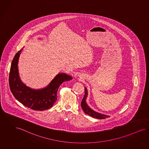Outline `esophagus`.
I'll list each match as a JSON object with an SVG mask.
<instances>
[{
	"mask_svg": "<svg viewBox=\"0 0 149 149\" xmlns=\"http://www.w3.org/2000/svg\"><path fill=\"white\" fill-rule=\"evenodd\" d=\"M79 76V77H80V78H82V77H81V76Z\"/></svg>",
	"mask_w": 149,
	"mask_h": 149,
	"instance_id": "obj_1",
	"label": "esophagus"
}]
</instances>
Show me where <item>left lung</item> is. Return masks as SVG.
Listing matches in <instances>:
<instances>
[{"instance_id":"1","label":"left lung","mask_w":149,"mask_h":149,"mask_svg":"<svg viewBox=\"0 0 149 149\" xmlns=\"http://www.w3.org/2000/svg\"><path fill=\"white\" fill-rule=\"evenodd\" d=\"M84 92H85L84 95V97H83L82 102H81V107L84 111V112L86 114H88L89 116H91L93 118L99 119H105L109 117V116L105 115L103 114H101V113H99L94 111L93 109H92L88 106V104L86 103V99L88 96V91H87V89L86 87H84Z\"/></svg>"}]
</instances>
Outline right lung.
I'll list each match as a JSON object with an SVG mask.
<instances>
[{
  "instance_id": "add662e5",
  "label": "right lung",
  "mask_w": 149,
  "mask_h": 149,
  "mask_svg": "<svg viewBox=\"0 0 149 149\" xmlns=\"http://www.w3.org/2000/svg\"><path fill=\"white\" fill-rule=\"evenodd\" d=\"M23 49L17 52L11 62L9 77L11 93L20 103L33 110L41 111L49 109L57 100V92L60 86L73 78L66 73H61L57 74L45 88L35 89L26 86L20 78L17 65Z\"/></svg>"
}]
</instances>
